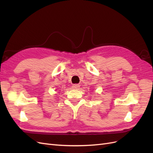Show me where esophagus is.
Wrapping results in <instances>:
<instances>
[{
  "label": "esophagus",
  "mask_w": 153,
  "mask_h": 153,
  "mask_svg": "<svg viewBox=\"0 0 153 153\" xmlns=\"http://www.w3.org/2000/svg\"><path fill=\"white\" fill-rule=\"evenodd\" d=\"M72 87H73V89H77L80 87V85L79 84H73L72 85Z\"/></svg>",
  "instance_id": "1"
}]
</instances>
